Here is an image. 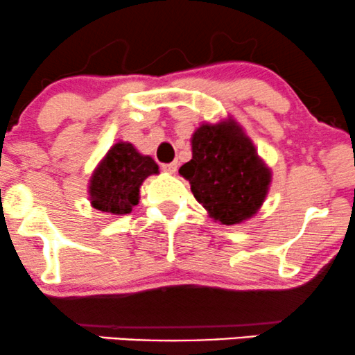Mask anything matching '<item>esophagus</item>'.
<instances>
[{
  "instance_id": "esophagus-1",
  "label": "esophagus",
  "mask_w": 355,
  "mask_h": 355,
  "mask_svg": "<svg viewBox=\"0 0 355 355\" xmlns=\"http://www.w3.org/2000/svg\"><path fill=\"white\" fill-rule=\"evenodd\" d=\"M177 168H178L177 162H172V164H164V165H162V170H164V172H166V173H175V172H177Z\"/></svg>"
}]
</instances>
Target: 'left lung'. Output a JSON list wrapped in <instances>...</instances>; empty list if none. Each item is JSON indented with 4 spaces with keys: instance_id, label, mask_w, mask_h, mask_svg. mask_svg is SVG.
I'll return each mask as SVG.
<instances>
[{
    "instance_id": "obj_1",
    "label": "left lung",
    "mask_w": 355,
    "mask_h": 355,
    "mask_svg": "<svg viewBox=\"0 0 355 355\" xmlns=\"http://www.w3.org/2000/svg\"><path fill=\"white\" fill-rule=\"evenodd\" d=\"M178 173L190 182L198 203L223 225L257 214L270 185V170L234 120L205 123L191 137V160Z\"/></svg>"
}]
</instances>
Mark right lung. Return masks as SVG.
Listing matches in <instances>:
<instances>
[{
	"mask_svg": "<svg viewBox=\"0 0 355 355\" xmlns=\"http://www.w3.org/2000/svg\"><path fill=\"white\" fill-rule=\"evenodd\" d=\"M153 173H158V165L152 157L138 153L132 144L118 141L92 175V205L113 215L130 214L138 203L140 185Z\"/></svg>",
	"mask_w": 355,
	"mask_h": 355,
	"instance_id": "right-lung-1",
	"label": "right lung"
}]
</instances>
